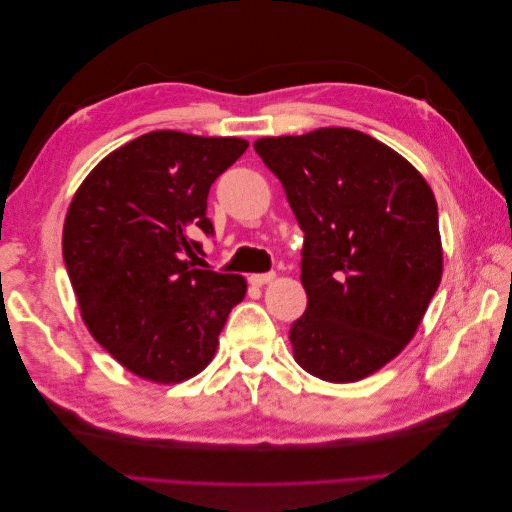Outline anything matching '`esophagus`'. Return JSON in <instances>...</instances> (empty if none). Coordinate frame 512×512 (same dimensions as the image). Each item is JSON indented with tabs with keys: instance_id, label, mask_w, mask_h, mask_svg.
<instances>
[{
	"instance_id": "1",
	"label": "esophagus",
	"mask_w": 512,
	"mask_h": 512,
	"mask_svg": "<svg viewBox=\"0 0 512 512\" xmlns=\"http://www.w3.org/2000/svg\"><path fill=\"white\" fill-rule=\"evenodd\" d=\"M247 280H250L252 286H265V284L275 280V273L273 271H269V273H254V275L247 277Z\"/></svg>"
}]
</instances>
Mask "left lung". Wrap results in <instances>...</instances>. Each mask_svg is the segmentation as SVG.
I'll list each match as a JSON object with an SVG mask.
<instances>
[{
    "label": "left lung",
    "instance_id": "8db88e82",
    "mask_svg": "<svg viewBox=\"0 0 512 512\" xmlns=\"http://www.w3.org/2000/svg\"><path fill=\"white\" fill-rule=\"evenodd\" d=\"M305 232V314L294 361L356 382L406 348L442 280L438 205L423 175L359 130L320 128L254 143Z\"/></svg>",
    "mask_w": 512,
    "mask_h": 512
}]
</instances>
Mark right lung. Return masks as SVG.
Here are the masks:
<instances>
[{
  "mask_svg": "<svg viewBox=\"0 0 512 512\" xmlns=\"http://www.w3.org/2000/svg\"><path fill=\"white\" fill-rule=\"evenodd\" d=\"M250 143L158 130L115 149L76 190L64 224V262L83 322L132 374L173 384L203 371L241 275L198 265L211 183Z\"/></svg>",
  "mask_w": 512,
  "mask_h": 512,
  "instance_id": "add662e5",
  "label": "right lung"
}]
</instances>
